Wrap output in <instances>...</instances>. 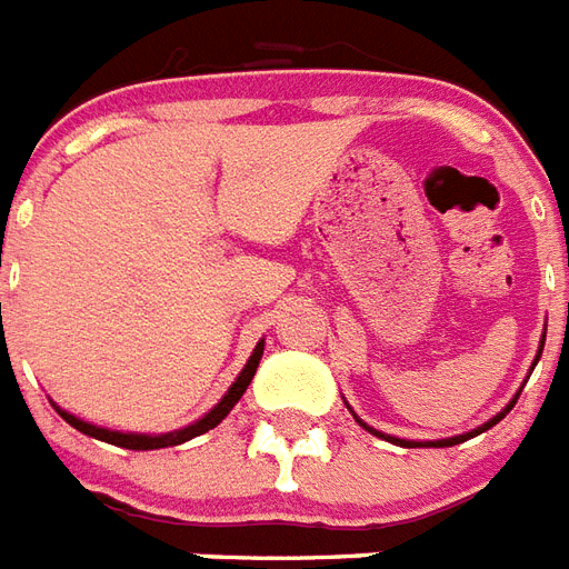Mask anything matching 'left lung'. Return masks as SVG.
I'll return each instance as SVG.
<instances>
[{"instance_id": "obj_1", "label": "left lung", "mask_w": 569, "mask_h": 569, "mask_svg": "<svg viewBox=\"0 0 569 569\" xmlns=\"http://www.w3.org/2000/svg\"><path fill=\"white\" fill-rule=\"evenodd\" d=\"M540 349H543V340H540ZM538 358H540V352H538ZM538 358H535V361H538ZM517 397H520V393H517ZM517 397L511 399V406H508L506 411H502V413H497V417H493V420H490V422H485V426H481V429L470 431V435H458V438H449V440H435V443H413V440H399V438H388V440H393V443H399V447H456V443H461V440H470L472 435H481V431H485V429H490V426H497V422L502 420V417H506V413L511 411V408H515ZM358 422H361V420H358ZM361 426H363V422H361ZM363 429H367V431H372V435H379V438H385V435H381V431L370 429V426H363Z\"/></svg>"}]
</instances>
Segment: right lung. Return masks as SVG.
I'll list each match as a JSON object with an SVG mask.
<instances>
[{
  "label": "right lung",
  "mask_w": 569,
  "mask_h": 569,
  "mask_svg": "<svg viewBox=\"0 0 569 569\" xmlns=\"http://www.w3.org/2000/svg\"><path fill=\"white\" fill-rule=\"evenodd\" d=\"M263 356V343H258L256 352L249 356L247 367H243V372L238 376V381L231 385L229 393L213 406V411H208L206 417L199 422H193V426H188V429H179V431H170V435H122V431H108V429H99V426H90V422L79 420V417H72V413L61 411L58 408V413H61L63 420L70 422L72 429L84 431V435H90V438L97 440H104V443H113V447H122V449H163V447H179V443H184V440L197 438V435H206L208 429H213V426H220L222 420H226V413L231 411V408L238 406V399L247 393L249 381H252V376H256L258 370V361H261Z\"/></svg>",
  "instance_id": "obj_1"
}]
</instances>
